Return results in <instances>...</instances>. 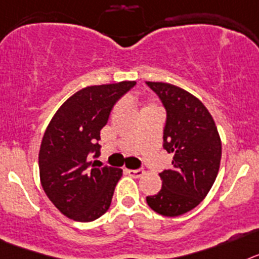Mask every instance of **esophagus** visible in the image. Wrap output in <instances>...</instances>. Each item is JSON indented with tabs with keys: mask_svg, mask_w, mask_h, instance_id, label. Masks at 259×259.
<instances>
[{
	"mask_svg": "<svg viewBox=\"0 0 259 259\" xmlns=\"http://www.w3.org/2000/svg\"><path fill=\"white\" fill-rule=\"evenodd\" d=\"M126 173L127 175H130L132 177H136V179H138V177H141L145 175V170L143 169H126Z\"/></svg>",
	"mask_w": 259,
	"mask_h": 259,
	"instance_id": "1",
	"label": "esophagus"
}]
</instances>
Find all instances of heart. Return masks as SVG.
I'll use <instances>...</instances> for the list:
<instances>
[{"mask_svg":"<svg viewBox=\"0 0 259 259\" xmlns=\"http://www.w3.org/2000/svg\"><path fill=\"white\" fill-rule=\"evenodd\" d=\"M147 108H157V107L155 104H148L147 107H145V108H143V109H147ZM143 109H142V111H143Z\"/></svg>","mask_w":259,"mask_h":259,"instance_id":"heart-1","label":"heart"}]
</instances>
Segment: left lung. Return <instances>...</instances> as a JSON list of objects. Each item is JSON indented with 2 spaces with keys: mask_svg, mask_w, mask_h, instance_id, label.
I'll return each mask as SVG.
<instances>
[{
  "mask_svg": "<svg viewBox=\"0 0 259 259\" xmlns=\"http://www.w3.org/2000/svg\"><path fill=\"white\" fill-rule=\"evenodd\" d=\"M146 83L165 107L163 147L173 154L172 168L159 173L160 192L146 201L155 212L179 217L197 207L212 188L222 141L212 116L199 99L170 83Z\"/></svg>",
  "mask_w": 259,
  "mask_h": 259,
  "instance_id": "1",
  "label": "left lung"
}]
</instances>
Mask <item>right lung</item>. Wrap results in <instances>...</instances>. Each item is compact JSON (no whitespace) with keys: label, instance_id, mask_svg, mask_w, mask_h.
I'll return each mask as SVG.
<instances>
[{"label":"right lung","instance_id":"1","mask_svg":"<svg viewBox=\"0 0 259 259\" xmlns=\"http://www.w3.org/2000/svg\"><path fill=\"white\" fill-rule=\"evenodd\" d=\"M134 80L79 90L58 108L42 137L39 151L40 183L65 217L92 222L111 206L122 169L90 167V152H100V130L112 108Z\"/></svg>","mask_w":259,"mask_h":259}]
</instances>
